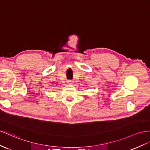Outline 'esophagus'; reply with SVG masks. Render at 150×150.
Returning <instances> with one entry per match:
<instances>
[{
    "label": "esophagus",
    "instance_id": "esophagus-1",
    "mask_svg": "<svg viewBox=\"0 0 150 150\" xmlns=\"http://www.w3.org/2000/svg\"><path fill=\"white\" fill-rule=\"evenodd\" d=\"M67 82H68V83H70V84H71V83H73V81H72V80H68V81Z\"/></svg>",
    "mask_w": 150,
    "mask_h": 150
}]
</instances>
